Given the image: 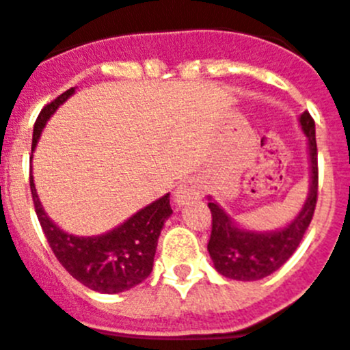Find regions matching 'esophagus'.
<instances>
[{
    "mask_svg": "<svg viewBox=\"0 0 350 350\" xmlns=\"http://www.w3.org/2000/svg\"><path fill=\"white\" fill-rule=\"evenodd\" d=\"M200 196H202V185H200V182L194 180V178H187L175 191V203L180 206L193 202V200H198Z\"/></svg>",
    "mask_w": 350,
    "mask_h": 350,
    "instance_id": "1",
    "label": "esophagus"
}]
</instances>
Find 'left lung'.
<instances>
[{
  "mask_svg": "<svg viewBox=\"0 0 350 350\" xmlns=\"http://www.w3.org/2000/svg\"><path fill=\"white\" fill-rule=\"evenodd\" d=\"M299 124L308 138L310 154V191L301 212L286 228L270 233L238 228L228 213L210 200L212 212V233L208 240V254L213 267L221 275L233 280H259L279 270L295 254L303 234L308 230L317 203V144H315V122L308 112L299 116Z\"/></svg>",
  "mask_w": 350,
  "mask_h": 350,
  "instance_id": "8db88e82",
  "label": "left lung"
}]
</instances>
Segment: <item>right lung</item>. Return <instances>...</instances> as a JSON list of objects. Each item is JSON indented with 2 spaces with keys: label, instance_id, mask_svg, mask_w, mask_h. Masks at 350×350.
I'll return each mask as SVG.
<instances>
[{
  "label": "right lung",
  "instance_id": "obj_1",
  "mask_svg": "<svg viewBox=\"0 0 350 350\" xmlns=\"http://www.w3.org/2000/svg\"><path fill=\"white\" fill-rule=\"evenodd\" d=\"M73 91L75 88L68 89L42 108L33 129L31 150H35L49 117L73 94ZM29 185L35 212L49 245L57 261L73 279L103 295H116L138 286L150 275L157 249V238L166 219L172 215L170 194H165L142 208L108 233L98 237H75L64 233L49 219L36 194L33 175L29 177Z\"/></svg>",
  "mask_w": 350,
  "mask_h": 350
}]
</instances>
